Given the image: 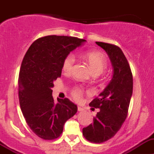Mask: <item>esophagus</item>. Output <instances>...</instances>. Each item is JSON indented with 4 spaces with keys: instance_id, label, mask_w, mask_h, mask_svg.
<instances>
[{
    "instance_id": "esophagus-1",
    "label": "esophagus",
    "mask_w": 154,
    "mask_h": 154,
    "mask_svg": "<svg viewBox=\"0 0 154 154\" xmlns=\"http://www.w3.org/2000/svg\"><path fill=\"white\" fill-rule=\"evenodd\" d=\"M77 109H78L79 112H82V111H83V110H84V109H83V108H82L81 106L77 107Z\"/></svg>"
}]
</instances>
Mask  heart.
<instances>
[{"label":"heart","instance_id":"b5f03b06","mask_svg":"<svg viewBox=\"0 0 154 154\" xmlns=\"http://www.w3.org/2000/svg\"><path fill=\"white\" fill-rule=\"evenodd\" d=\"M84 58L93 74H101L107 66V60L103 54L97 52H87L84 54ZM75 56L73 54H69L65 57L62 64V69L66 74H70L72 71L73 66L75 63ZM83 90L77 88L73 91L72 94L77 100L81 98Z\"/></svg>","mask_w":154,"mask_h":154}]
</instances>
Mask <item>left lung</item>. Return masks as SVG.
I'll return each mask as SVG.
<instances>
[{
	"label": "left lung",
	"instance_id": "left-lung-1",
	"mask_svg": "<svg viewBox=\"0 0 154 154\" xmlns=\"http://www.w3.org/2000/svg\"><path fill=\"white\" fill-rule=\"evenodd\" d=\"M96 44L108 54L113 76L99 97L89 103L100 111L93 119V123L83 129V135L89 142L100 144L112 138L125 122L133 94V74L120 48L100 42Z\"/></svg>",
	"mask_w": 154,
	"mask_h": 154
}]
</instances>
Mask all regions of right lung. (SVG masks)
Masks as SVG:
<instances>
[{
  "instance_id": "1",
  "label": "right lung",
  "mask_w": 154,
  "mask_h": 154,
  "mask_svg": "<svg viewBox=\"0 0 154 154\" xmlns=\"http://www.w3.org/2000/svg\"><path fill=\"white\" fill-rule=\"evenodd\" d=\"M85 39L65 35H47L35 40L27 50L18 77V97L26 122L45 140L58 138L66 121L77 111L68 98L52 96L54 81L61 77L65 57Z\"/></svg>"
}]
</instances>
